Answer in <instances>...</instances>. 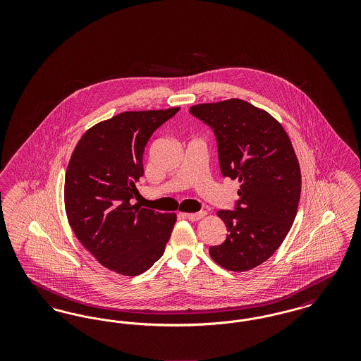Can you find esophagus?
<instances>
[{
  "label": "esophagus",
  "instance_id": "esophagus-1",
  "mask_svg": "<svg viewBox=\"0 0 361 361\" xmlns=\"http://www.w3.org/2000/svg\"><path fill=\"white\" fill-rule=\"evenodd\" d=\"M204 215H206L204 211H199V212H193V214H184V216H185L188 221H192V222L202 219Z\"/></svg>",
  "mask_w": 361,
  "mask_h": 361
}]
</instances>
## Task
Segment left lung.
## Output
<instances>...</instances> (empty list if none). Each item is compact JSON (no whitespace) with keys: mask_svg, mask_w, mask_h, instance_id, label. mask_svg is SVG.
Wrapping results in <instances>:
<instances>
[{"mask_svg":"<svg viewBox=\"0 0 361 361\" xmlns=\"http://www.w3.org/2000/svg\"><path fill=\"white\" fill-rule=\"evenodd\" d=\"M189 114L214 131L222 176L240 184L234 209L218 211L228 234L209 256L228 271L253 269L275 253L298 212L302 178L291 140L268 112L240 99Z\"/></svg>","mask_w":361,"mask_h":361,"instance_id":"left-lung-1","label":"left lung"}]
</instances>
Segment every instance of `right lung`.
<instances>
[{
  "label": "right lung",
  "mask_w": 361,
  "mask_h": 361,
  "mask_svg": "<svg viewBox=\"0 0 361 361\" xmlns=\"http://www.w3.org/2000/svg\"><path fill=\"white\" fill-rule=\"evenodd\" d=\"M180 111L123 112L87 130L65 176V208L75 237L105 268L121 275L147 271L165 252L174 214L133 206L143 152L155 130Z\"/></svg>",
  "instance_id": "add662e5"
}]
</instances>
